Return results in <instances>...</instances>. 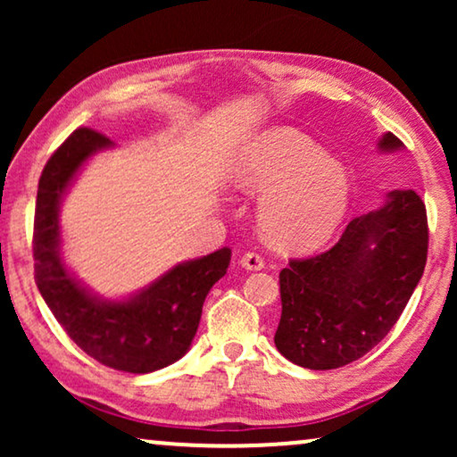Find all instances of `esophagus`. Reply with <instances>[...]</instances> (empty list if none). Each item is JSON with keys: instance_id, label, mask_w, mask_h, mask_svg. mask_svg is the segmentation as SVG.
Masks as SVG:
<instances>
[{"instance_id": "34e87169", "label": "esophagus", "mask_w": 457, "mask_h": 457, "mask_svg": "<svg viewBox=\"0 0 457 457\" xmlns=\"http://www.w3.org/2000/svg\"><path fill=\"white\" fill-rule=\"evenodd\" d=\"M239 264L245 268V270H262V268H264V260H262V255H258V253L247 252L241 255Z\"/></svg>"}]
</instances>
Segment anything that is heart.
Wrapping results in <instances>:
<instances>
[{
    "label": "heart",
    "instance_id": "1",
    "mask_svg": "<svg viewBox=\"0 0 457 457\" xmlns=\"http://www.w3.org/2000/svg\"><path fill=\"white\" fill-rule=\"evenodd\" d=\"M235 183L252 195H264L258 205L262 233L287 249L330 239L347 214L352 193L345 168L289 127L268 130L245 149Z\"/></svg>",
    "mask_w": 457,
    "mask_h": 457
}]
</instances>
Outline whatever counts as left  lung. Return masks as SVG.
<instances>
[{
  "instance_id": "8db88e82",
  "label": "left lung",
  "mask_w": 457,
  "mask_h": 457,
  "mask_svg": "<svg viewBox=\"0 0 457 457\" xmlns=\"http://www.w3.org/2000/svg\"><path fill=\"white\" fill-rule=\"evenodd\" d=\"M385 133L378 152H402ZM428 252L424 202L386 193L378 210L353 218L328 252L291 260L278 274L283 314L274 345L293 364L333 370L385 339L420 283Z\"/></svg>"
}]
</instances>
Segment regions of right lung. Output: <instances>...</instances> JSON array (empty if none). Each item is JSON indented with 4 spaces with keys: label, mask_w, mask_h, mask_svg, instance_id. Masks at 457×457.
Instances as JSON below:
<instances>
[{
    "label": "right lung",
    "mask_w": 457,
    "mask_h": 457,
    "mask_svg": "<svg viewBox=\"0 0 457 457\" xmlns=\"http://www.w3.org/2000/svg\"><path fill=\"white\" fill-rule=\"evenodd\" d=\"M110 147L114 143L97 130L77 129L47 160L35 208V280L55 320L87 355L114 370L147 374L189 352L205 295L227 274L230 249L180 262L122 299L80 283L62 258L60 208L87 160Z\"/></svg>",
    "instance_id": "right-lung-1"
}]
</instances>
